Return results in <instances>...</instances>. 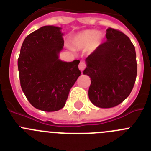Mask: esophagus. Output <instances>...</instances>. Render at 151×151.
I'll return each instance as SVG.
<instances>
[{
  "instance_id": "34e87169",
  "label": "esophagus",
  "mask_w": 151,
  "mask_h": 151,
  "mask_svg": "<svg viewBox=\"0 0 151 151\" xmlns=\"http://www.w3.org/2000/svg\"><path fill=\"white\" fill-rule=\"evenodd\" d=\"M85 67H86V63H85L84 61H81L79 63V65H78V68H79V69L81 70V72L83 71Z\"/></svg>"
}]
</instances>
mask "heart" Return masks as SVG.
Here are the masks:
<instances>
[{
	"mask_svg": "<svg viewBox=\"0 0 151 151\" xmlns=\"http://www.w3.org/2000/svg\"><path fill=\"white\" fill-rule=\"evenodd\" d=\"M102 35L97 31L90 29L81 32L75 36L73 40L74 46L78 49L86 48L91 46L95 47L101 43Z\"/></svg>",
	"mask_w": 151,
	"mask_h": 151,
	"instance_id": "obj_1",
	"label": "heart"
}]
</instances>
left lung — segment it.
Returning a JSON list of instances; mask_svg holds the SVG:
<instances>
[{
	"label": "left lung",
	"instance_id": "8db88e82",
	"mask_svg": "<svg viewBox=\"0 0 151 151\" xmlns=\"http://www.w3.org/2000/svg\"><path fill=\"white\" fill-rule=\"evenodd\" d=\"M106 38L86 58L83 72L91 78L89 99L101 108L113 107L127 98L137 76L135 49L129 37L109 28Z\"/></svg>",
	"mask_w": 151,
	"mask_h": 151
}]
</instances>
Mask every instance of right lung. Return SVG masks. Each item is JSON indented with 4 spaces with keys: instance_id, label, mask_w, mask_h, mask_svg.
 I'll return each mask as SVG.
<instances>
[{
    "instance_id": "1",
    "label": "right lung",
    "mask_w": 151,
    "mask_h": 151,
    "mask_svg": "<svg viewBox=\"0 0 151 151\" xmlns=\"http://www.w3.org/2000/svg\"><path fill=\"white\" fill-rule=\"evenodd\" d=\"M61 28L46 26L25 38L18 58L20 85L31 104L54 112L65 106L69 91L81 75L78 60L59 59L64 41Z\"/></svg>"
}]
</instances>
